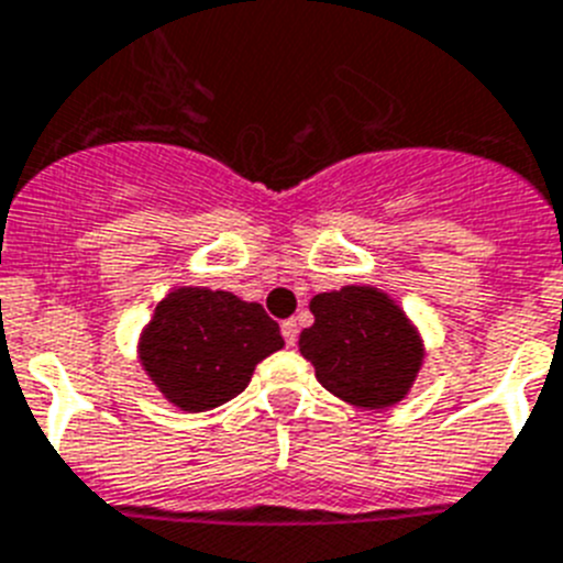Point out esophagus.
I'll use <instances>...</instances> for the list:
<instances>
[{"instance_id": "34e87169", "label": "esophagus", "mask_w": 563, "mask_h": 563, "mask_svg": "<svg viewBox=\"0 0 563 563\" xmlns=\"http://www.w3.org/2000/svg\"><path fill=\"white\" fill-rule=\"evenodd\" d=\"M280 331H283V340H286V345H295L297 334H300V329H297V320H286L280 325Z\"/></svg>"}]
</instances>
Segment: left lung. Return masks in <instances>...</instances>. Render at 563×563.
I'll return each mask as SVG.
<instances>
[{"instance_id": "1", "label": "left lung", "mask_w": 563, "mask_h": 563, "mask_svg": "<svg viewBox=\"0 0 563 563\" xmlns=\"http://www.w3.org/2000/svg\"><path fill=\"white\" fill-rule=\"evenodd\" d=\"M314 325L302 329L300 354L325 390L356 408L402 402L422 368L417 325L374 286H342L309 302Z\"/></svg>"}]
</instances>
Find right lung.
<instances>
[{
	"label": "right lung",
	"mask_w": 563,
	"mask_h": 563,
	"mask_svg": "<svg viewBox=\"0 0 563 563\" xmlns=\"http://www.w3.org/2000/svg\"><path fill=\"white\" fill-rule=\"evenodd\" d=\"M280 349V325L261 302L180 286L155 306L141 331L139 360L175 408L200 413L238 397L254 365Z\"/></svg>",
	"instance_id": "right-lung-1"
}]
</instances>
